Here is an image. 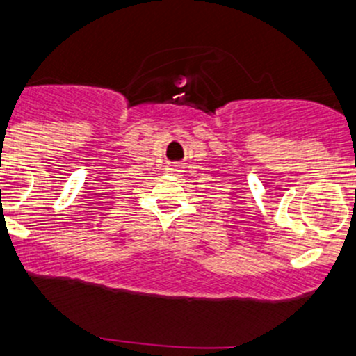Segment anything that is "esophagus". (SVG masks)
<instances>
[{
  "label": "esophagus",
  "mask_w": 356,
  "mask_h": 356,
  "mask_svg": "<svg viewBox=\"0 0 356 356\" xmlns=\"http://www.w3.org/2000/svg\"><path fill=\"white\" fill-rule=\"evenodd\" d=\"M166 171H168L170 175H177L178 171H181V170H179V166H168V168H166Z\"/></svg>",
  "instance_id": "1"
}]
</instances>
